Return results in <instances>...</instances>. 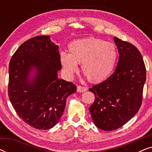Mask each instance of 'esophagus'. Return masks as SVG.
<instances>
[{
	"label": "esophagus",
	"instance_id": "esophagus-1",
	"mask_svg": "<svg viewBox=\"0 0 152 152\" xmlns=\"http://www.w3.org/2000/svg\"><path fill=\"white\" fill-rule=\"evenodd\" d=\"M77 92L82 93L86 91V88H85V87L82 86H77Z\"/></svg>",
	"mask_w": 152,
	"mask_h": 152
}]
</instances>
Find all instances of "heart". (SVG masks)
<instances>
[{
  "label": "heart",
  "mask_w": 152,
  "mask_h": 152,
  "mask_svg": "<svg viewBox=\"0 0 152 152\" xmlns=\"http://www.w3.org/2000/svg\"><path fill=\"white\" fill-rule=\"evenodd\" d=\"M68 53L60 54V64L68 78L82 71L89 82L98 83L105 80L113 71L117 51L113 43L103 39L90 37L73 41L68 45Z\"/></svg>",
  "instance_id": "obj_1"
}]
</instances>
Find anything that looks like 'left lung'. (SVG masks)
<instances>
[{
	"label": "left lung",
	"instance_id": "8db88e82",
	"mask_svg": "<svg viewBox=\"0 0 152 152\" xmlns=\"http://www.w3.org/2000/svg\"><path fill=\"white\" fill-rule=\"evenodd\" d=\"M119 53L115 72L89 91L95 101L89 107L97 128L113 131L126 124L137 113L142 99L146 68L142 55L132 43L114 37Z\"/></svg>",
	"mask_w": 152,
	"mask_h": 152
}]
</instances>
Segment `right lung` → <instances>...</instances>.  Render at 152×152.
Returning a JSON list of instances; mask_svg holds the SVG:
<instances>
[{
	"label": "right lung",
	"instance_id": "right-lung-1",
	"mask_svg": "<svg viewBox=\"0 0 152 152\" xmlns=\"http://www.w3.org/2000/svg\"><path fill=\"white\" fill-rule=\"evenodd\" d=\"M59 46L37 36L18 47L10 59L8 95L18 115L32 127L50 129L59 122L73 83L59 79Z\"/></svg>",
	"mask_w": 152,
	"mask_h": 152
}]
</instances>
